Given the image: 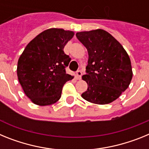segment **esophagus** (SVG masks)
Wrapping results in <instances>:
<instances>
[{
	"mask_svg": "<svg viewBox=\"0 0 149 149\" xmlns=\"http://www.w3.org/2000/svg\"><path fill=\"white\" fill-rule=\"evenodd\" d=\"M82 74H83V73H82V72H81V70L77 71V72H76V76H77V79H79V80H80V79H81Z\"/></svg>",
	"mask_w": 149,
	"mask_h": 149,
	"instance_id": "34e87169",
	"label": "esophagus"
}]
</instances>
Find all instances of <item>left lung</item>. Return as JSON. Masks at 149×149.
<instances>
[{
  "label": "left lung",
  "mask_w": 149,
  "mask_h": 149,
  "mask_svg": "<svg viewBox=\"0 0 149 149\" xmlns=\"http://www.w3.org/2000/svg\"><path fill=\"white\" fill-rule=\"evenodd\" d=\"M89 54L86 74L88 84L81 96L91 103L107 104L119 98L133 77L130 57L122 45L105 30L98 29L76 33Z\"/></svg>",
  "instance_id": "1"
}]
</instances>
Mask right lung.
<instances>
[{"label":"right lung","instance_id":"add662e5","mask_svg":"<svg viewBox=\"0 0 149 149\" xmlns=\"http://www.w3.org/2000/svg\"><path fill=\"white\" fill-rule=\"evenodd\" d=\"M74 34L63 29H48L30 41L18 59V81L35 104L56 103L61 97L64 84L73 79L65 72L71 58L63 48Z\"/></svg>","mask_w":149,"mask_h":149}]
</instances>
